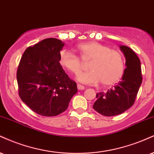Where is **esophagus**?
I'll return each instance as SVG.
<instances>
[{"instance_id":"esophagus-1","label":"esophagus","mask_w":154,"mask_h":154,"mask_svg":"<svg viewBox=\"0 0 154 154\" xmlns=\"http://www.w3.org/2000/svg\"><path fill=\"white\" fill-rule=\"evenodd\" d=\"M77 89H78L79 90H85V87L83 86V85H81L80 84H77Z\"/></svg>"}]
</instances>
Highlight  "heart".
Wrapping results in <instances>:
<instances>
[{"instance_id": "obj_1", "label": "heart", "mask_w": 154, "mask_h": 154, "mask_svg": "<svg viewBox=\"0 0 154 154\" xmlns=\"http://www.w3.org/2000/svg\"><path fill=\"white\" fill-rule=\"evenodd\" d=\"M77 51L81 59L72 51L62 50L59 54V63L70 73L77 75L84 67L83 62L90 61L91 70L78 75L79 82L88 85L101 82L103 86H110L119 82L123 77L125 59L119 51L97 42L79 44Z\"/></svg>"}]
</instances>
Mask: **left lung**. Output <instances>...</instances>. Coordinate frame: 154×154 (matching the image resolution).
Masks as SVG:
<instances>
[{
    "mask_svg": "<svg viewBox=\"0 0 154 154\" xmlns=\"http://www.w3.org/2000/svg\"><path fill=\"white\" fill-rule=\"evenodd\" d=\"M125 57L126 68L121 80L107 92L96 95L93 108L105 116L120 115L134 104L142 82L140 61L136 53L126 46H120Z\"/></svg>",
    "mask_w": 154,
    "mask_h": 154,
    "instance_id": "left-lung-1",
    "label": "left lung"
}]
</instances>
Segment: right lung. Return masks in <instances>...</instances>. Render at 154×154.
I'll list each match as a JSON object with an SVG mask.
<instances>
[{
	"label": "right lung",
	"mask_w": 154,
	"mask_h": 154,
	"mask_svg": "<svg viewBox=\"0 0 154 154\" xmlns=\"http://www.w3.org/2000/svg\"><path fill=\"white\" fill-rule=\"evenodd\" d=\"M64 45L54 38L41 41L25 50L18 64L16 77L20 97L41 116L62 113L77 92L76 82L59 63Z\"/></svg>",
	"instance_id": "right-lung-1"
}]
</instances>
